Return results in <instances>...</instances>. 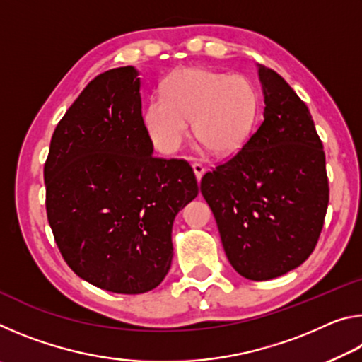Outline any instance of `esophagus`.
I'll return each instance as SVG.
<instances>
[{
    "mask_svg": "<svg viewBox=\"0 0 362 362\" xmlns=\"http://www.w3.org/2000/svg\"><path fill=\"white\" fill-rule=\"evenodd\" d=\"M192 168H193V173H194V175H196V179H198V180L203 179V175H204V173H206V168L203 166V164L193 163Z\"/></svg>",
    "mask_w": 362,
    "mask_h": 362,
    "instance_id": "34e87169",
    "label": "esophagus"
}]
</instances>
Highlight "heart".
<instances>
[{"label": "heart", "mask_w": 362, "mask_h": 362, "mask_svg": "<svg viewBox=\"0 0 362 362\" xmlns=\"http://www.w3.org/2000/svg\"><path fill=\"white\" fill-rule=\"evenodd\" d=\"M259 95L243 75L207 69L175 70L144 112V124L153 145L163 153L177 151L193 119L194 137L216 155L240 151L252 137Z\"/></svg>", "instance_id": "obj_1"}]
</instances>
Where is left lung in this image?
Segmentation results:
<instances>
[{"label": "left lung", "instance_id": "obj_1", "mask_svg": "<svg viewBox=\"0 0 362 362\" xmlns=\"http://www.w3.org/2000/svg\"><path fill=\"white\" fill-rule=\"evenodd\" d=\"M263 121L236 156L201 180L228 262L268 281L308 259L329 203L326 156L305 102L286 79L257 65Z\"/></svg>", "mask_w": 362, "mask_h": 362}]
</instances>
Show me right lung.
I'll list each match as a JSON object with an SVG mask.
<instances>
[{
  "label": "right lung",
  "instance_id": "obj_1",
  "mask_svg": "<svg viewBox=\"0 0 362 362\" xmlns=\"http://www.w3.org/2000/svg\"><path fill=\"white\" fill-rule=\"evenodd\" d=\"M46 211L60 254L103 291L144 293L173 262V223L198 194L187 161L153 156L139 70L93 79L54 131Z\"/></svg>",
  "mask_w": 362,
  "mask_h": 362
}]
</instances>
